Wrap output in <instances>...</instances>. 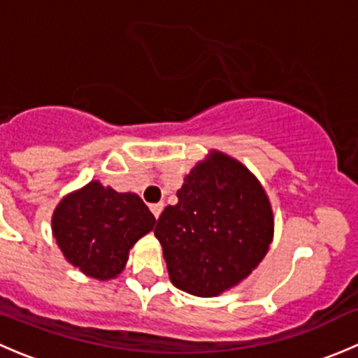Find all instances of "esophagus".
<instances>
[{
  "label": "esophagus",
  "mask_w": 358,
  "mask_h": 358,
  "mask_svg": "<svg viewBox=\"0 0 358 358\" xmlns=\"http://www.w3.org/2000/svg\"><path fill=\"white\" fill-rule=\"evenodd\" d=\"M162 208H164V202H156V204H150V211H152V215L159 218L162 213Z\"/></svg>",
  "instance_id": "obj_1"
}]
</instances>
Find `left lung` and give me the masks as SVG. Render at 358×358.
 Listing matches in <instances>:
<instances>
[{"mask_svg":"<svg viewBox=\"0 0 358 358\" xmlns=\"http://www.w3.org/2000/svg\"><path fill=\"white\" fill-rule=\"evenodd\" d=\"M176 197L154 229L173 286L213 298L243 282L273 239L272 204L258 178L237 159L211 150Z\"/></svg>","mask_w":358,"mask_h":358,"instance_id":"8db88e82","label":"left lung"}]
</instances>
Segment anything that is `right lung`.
Returning <instances> with one entry per match:
<instances>
[{
  "instance_id": "obj_1",
  "label": "right lung",
  "mask_w": 358,
  "mask_h": 358,
  "mask_svg": "<svg viewBox=\"0 0 358 358\" xmlns=\"http://www.w3.org/2000/svg\"><path fill=\"white\" fill-rule=\"evenodd\" d=\"M152 213L136 194L92 180L67 194L52 215V234L67 263L99 280L124 270L129 249L154 229Z\"/></svg>"
}]
</instances>
